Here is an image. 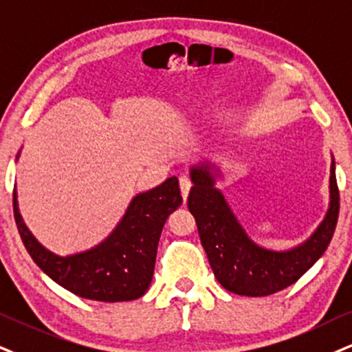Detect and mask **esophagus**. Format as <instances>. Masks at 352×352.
<instances>
[{
	"mask_svg": "<svg viewBox=\"0 0 352 352\" xmlns=\"http://www.w3.org/2000/svg\"><path fill=\"white\" fill-rule=\"evenodd\" d=\"M179 188H181V194H183V199L186 201L189 196V190L192 188V183H190V179L188 176H181L179 177Z\"/></svg>",
	"mask_w": 352,
	"mask_h": 352,
	"instance_id": "34e87169",
	"label": "esophagus"
}]
</instances>
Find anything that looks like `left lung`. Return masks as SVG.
<instances>
[{"mask_svg": "<svg viewBox=\"0 0 352 352\" xmlns=\"http://www.w3.org/2000/svg\"><path fill=\"white\" fill-rule=\"evenodd\" d=\"M329 175V207L323 222L296 248L274 251L263 248L248 236L215 188L219 168L204 162L190 168L189 212L197 223L199 236L217 280L238 296L264 297L289 287L305 274L327 251L338 223L340 190L335 160Z\"/></svg>", "mask_w": 352, "mask_h": 352, "instance_id": "left-lung-1", "label": "left lung"}]
</instances>
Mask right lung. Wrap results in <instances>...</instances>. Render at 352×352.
<instances>
[{"label": "right lung", "instance_id": "right-lung-1", "mask_svg": "<svg viewBox=\"0 0 352 352\" xmlns=\"http://www.w3.org/2000/svg\"><path fill=\"white\" fill-rule=\"evenodd\" d=\"M16 158H19L17 153ZM183 204L177 177L137 194L106 240L83 253L58 256L25 227L12 192L14 220L34 263L63 289L98 302H127L142 297L155 271L160 235L168 217Z\"/></svg>", "mask_w": 352, "mask_h": 352}]
</instances>
